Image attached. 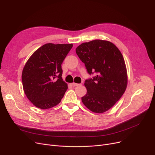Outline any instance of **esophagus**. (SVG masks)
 Returning a JSON list of instances; mask_svg holds the SVG:
<instances>
[{"label": "esophagus", "instance_id": "34e87169", "mask_svg": "<svg viewBox=\"0 0 155 155\" xmlns=\"http://www.w3.org/2000/svg\"><path fill=\"white\" fill-rule=\"evenodd\" d=\"M71 85L73 86V87H77V86H78L80 84H76V83H72Z\"/></svg>", "mask_w": 155, "mask_h": 155}]
</instances>
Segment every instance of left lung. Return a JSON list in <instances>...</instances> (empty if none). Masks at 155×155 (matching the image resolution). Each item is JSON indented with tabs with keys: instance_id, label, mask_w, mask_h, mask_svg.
Returning a JSON list of instances; mask_svg holds the SVG:
<instances>
[{
	"instance_id": "8db88e82",
	"label": "left lung",
	"mask_w": 155,
	"mask_h": 155,
	"mask_svg": "<svg viewBox=\"0 0 155 155\" xmlns=\"http://www.w3.org/2000/svg\"><path fill=\"white\" fill-rule=\"evenodd\" d=\"M76 53L88 74H96L85 80L87 92L82 97L83 104L95 113L108 110L126 89L127 70L123 54L113 43L100 39L81 44Z\"/></svg>"
}]
</instances>
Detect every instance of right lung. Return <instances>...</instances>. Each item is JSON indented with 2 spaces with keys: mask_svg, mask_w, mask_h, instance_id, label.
<instances>
[{
  "mask_svg": "<svg viewBox=\"0 0 155 155\" xmlns=\"http://www.w3.org/2000/svg\"><path fill=\"white\" fill-rule=\"evenodd\" d=\"M72 46V44H45L26 62L22 73L23 89L38 108L50 109L61 102L68 88L61 77V64Z\"/></svg>",
  "mask_w": 155,
  "mask_h": 155,
  "instance_id": "right-lung-1",
  "label": "right lung"
}]
</instances>
